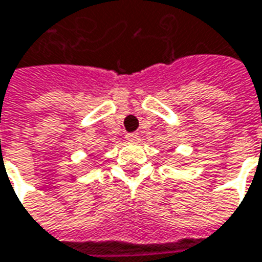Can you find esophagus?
Wrapping results in <instances>:
<instances>
[{
	"instance_id": "esophagus-1",
	"label": "esophagus",
	"mask_w": 262,
	"mask_h": 262,
	"mask_svg": "<svg viewBox=\"0 0 262 262\" xmlns=\"http://www.w3.org/2000/svg\"><path fill=\"white\" fill-rule=\"evenodd\" d=\"M138 138H139L138 133H127L126 135V140L127 142H135V140H138Z\"/></svg>"
}]
</instances>
